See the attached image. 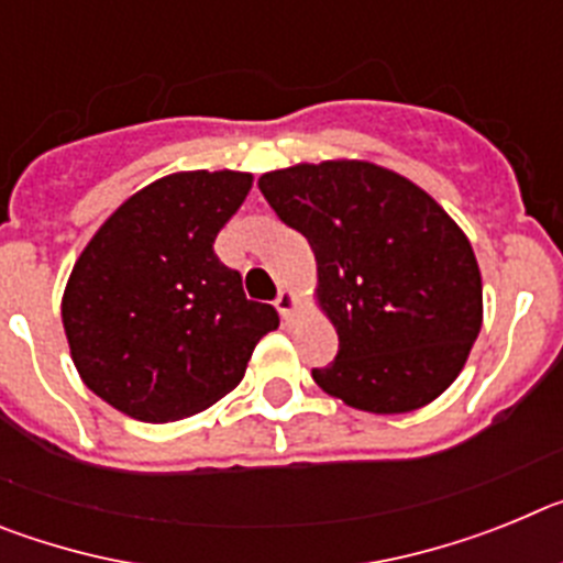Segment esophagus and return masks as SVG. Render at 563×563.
<instances>
[{
  "instance_id": "1",
  "label": "esophagus",
  "mask_w": 563,
  "mask_h": 563,
  "mask_svg": "<svg viewBox=\"0 0 563 563\" xmlns=\"http://www.w3.org/2000/svg\"><path fill=\"white\" fill-rule=\"evenodd\" d=\"M296 305H298L296 292H292V290H278L276 310H278V316L285 318V321H290L292 312H296Z\"/></svg>"
}]
</instances>
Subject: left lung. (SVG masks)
Returning <instances> with one entry per match:
<instances>
[{"instance_id": "8db88e82", "label": "left lung", "mask_w": 563, "mask_h": 563, "mask_svg": "<svg viewBox=\"0 0 563 563\" xmlns=\"http://www.w3.org/2000/svg\"><path fill=\"white\" fill-rule=\"evenodd\" d=\"M258 188L316 253L338 355L312 380L372 415L437 400L482 330V276L462 228L431 194L366 161L298 163L262 174Z\"/></svg>"}]
</instances>
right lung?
Masks as SVG:
<instances>
[{
    "label": "right lung",
    "mask_w": 563,
    "mask_h": 563,
    "mask_svg": "<svg viewBox=\"0 0 563 563\" xmlns=\"http://www.w3.org/2000/svg\"><path fill=\"white\" fill-rule=\"evenodd\" d=\"M253 186L247 172H177L132 194L69 273L62 321L87 389L143 422L206 411L236 389L278 327L213 239Z\"/></svg>",
    "instance_id": "obj_1"
}]
</instances>
